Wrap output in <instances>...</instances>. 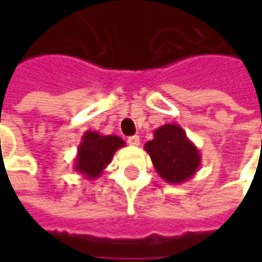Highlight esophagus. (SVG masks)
Masks as SVG:
<instances>
[{
	"instance_id": "1",
	"label": "esophagus",
	"mask_w": 262,
	"mask_h": 262,
	"mask_svg": "<svg viewBox=\"0 0 262 262\" xmlns=\"http://www.w3.org/2000/svg\"><path fill=\"white\" fill-rule=\"evenodd\" d=\"M127 143H129L130 146H139V144H140V139H139V136H130L127 137Z\"/></svg>"
}]
</instances>
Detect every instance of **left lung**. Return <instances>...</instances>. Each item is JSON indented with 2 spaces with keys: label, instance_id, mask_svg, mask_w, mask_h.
Masks as SVG:
<instances>
[{
  "label": "left lung",
  "instance_id": "obj_1",
  "mask_svg": "<svg viewBox=\"0 0 262 262\" xmlns=\"http://www.w3.org/2000/svg\"><path fill=\"white\" fill-rule=\"evenodd\" d=\"M153 140L144 144L157 174L168 184H182L195 176L201 165V153L177 123L156 129Z\"/></svg>",
  "mask_w": 262,
  "mask_h": 262
}]
</instances>
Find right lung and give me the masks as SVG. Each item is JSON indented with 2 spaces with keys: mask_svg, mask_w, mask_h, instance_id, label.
Segmentation results:
<instances>
[{
  "mask_svg": "<svg viewBox=\"0 0 262 262\" xmlns=\"http://www.w3.org/2000/svg\"><path fill=\"white\" fill-rule=\"evenodd\" d=\"M123 146L125 142L116 135H101L99 132L86 130L77 148L74 170L86 180H95L101 177L112 161L116 150Z\"/></svg>",
  "mask_w": 262,
  "mask_h": 262,
  "instance_id": "right-lung-1",
  "label": "right lung"
}]
</instances>
